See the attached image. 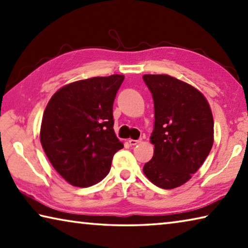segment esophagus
I'll return each mask as SVG.
<instances>
[{"mask_svg": "<svg viewBox=\"0 0 248 248\" xmlns=\"http://www.w3.org/2000/svg\"><path fill=\"white\" fill-rule=\"evenodd\" d=\"M128 142H129V144H130V145H132V146H133V145H136V144L139 143L140 141H139V140H133V139H130Z\"/></svg>", "mask_w": 248, "mask_h": 248, "instance_id": "34e87169", "label": "esophagus"}]
</instances>
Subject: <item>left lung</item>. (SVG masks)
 Instances as JSON below:
<instances>
[{
    "instance_id": "obj_1",
    "label": "left lung",
    "mask_w": 248,
    "mask_h": 248,
    "mask_svg": "<svg viewBox=\"0 0 248 248\" xmlns=\"http://www.w3.org/2000/svg\"><path fill=\"white\" fill-rule=\"evenodd\" d=\"M154 100V154L143 171L155 186L173 189L188 182L213 144V118L204 96L166 74H145Z\"/></svg>"
}]
</instances>
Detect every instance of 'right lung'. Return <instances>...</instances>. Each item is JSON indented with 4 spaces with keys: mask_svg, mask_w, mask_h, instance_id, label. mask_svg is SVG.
<instances>
[{
    "mask_svg": "<svg viewBox=\"0 0 248 248\" xmlns=\"http://www.w3.org/2000/svg\"><path fill=\"white\" fill-rule=\"evenodd\" d=\"M124 75L97 77L68 84L45 109L40 142L50 163L77 187L99 183L124 148L114 131L112 105Z\"/></svg>",
    "mask_w": 248,
    "mask_h": 248,
    "instance_id": "1",
    "label": "right lung"
}]
</instances>
